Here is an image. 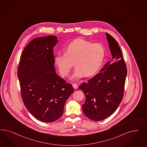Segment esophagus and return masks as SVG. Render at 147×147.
<instances>
[{
	"label": "esophagus",
	"mask_w": 147,
	"mask_h": 147,
	"mask_svg": "<svg viewBox=\"0 0 147 147\" xmlns=\"http://www.w3.org/2000/svg\"><path fill=\"white\" fill-rule=\"evenodd\" d=\"M72 86H73V88H74V89H76V88L78 87V85L77 84H76V83H73V84H72Z\"/></svg>",
	"instance_id": "obj_1"
}]
</instances>
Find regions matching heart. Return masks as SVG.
I'll return each mask as SVG.
<instances>
[{"instance_id":"heart-1","label":"heart","mask_w":147,"mask_h":147,"mask_svg":"<svg viewBox=\"0 0 147 147\" xmlns=\"http://www.w3.org/2000/svg\"><path fill=\"white\" fill-rule=\"evenodd\" d=\"M105 57V49L102 45L78 39L67 45L65 53L56 55L55 63L63 77L69 75L74 63L72 78L77 79L95 74L101 67Z\"/></svg>"}]
</instances>
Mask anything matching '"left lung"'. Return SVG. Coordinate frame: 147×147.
<instances>
[{"instance_id": "8db88e82", "label": "left lung", "mask_w": 147, "mask_h": 147, "mask_svg": "<svg viewBox=\"0 0 147 147\" xmlns=\"http://www.w3.org/2000/svg\"><path fill=\"white\" fill-rule=\"evenodd\" d=\"M112 55L100 72L79 87L82 89L86 101L82 105L85 115L99 121L113 114L123 97L127 68L123 54L115 39L106 33Z\"/></svg>"}]
</instances>
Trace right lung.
Here are the masks:
<instances>
[{
  "label": "right lung",
  "instance_id": "add662e5",
  "mask_svg": "<svg viewBox=\"0 0 147 147\" xmlns=\"http://www.w3.org/2000/svg\"><path fill=\"white\" fill-rule=\"evenodd\" d=\"M57 37L49 36L31 41L22 52L17 70L21 96L36 119L53 122L63 115L65 104L73 92L56 74L53 47Z\"/></svg>",
  "mask_w": 147,
  "mask_h": 147
}]
</instances>
